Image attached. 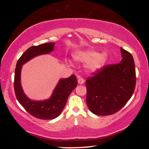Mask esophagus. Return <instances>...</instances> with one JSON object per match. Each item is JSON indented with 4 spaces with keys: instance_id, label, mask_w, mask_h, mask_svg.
Here are the masks:
<instances>
[{
    "instance_id": "34e87169",
    "label": "esophagus",
    "mask_w": 149,
    "mask_h": 149,
    "mask_svg": "<svg viewBox=\"0 0 149 149\" xmlns=\"http://www.w3.org/2000/svg\"><path fill=\"white\" fill-rule=\"evenodd\" d=\"M78 84H83L84 83V78L81 77L80 76H78V79H77Z\"/></svg>"
}]
</instances>
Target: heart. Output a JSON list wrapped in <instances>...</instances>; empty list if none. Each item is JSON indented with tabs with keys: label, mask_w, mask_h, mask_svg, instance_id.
Instances as JSON below:
<instances>
[{
	"label": "heart",
	"mask_w": 149,
	"mask_h": 149,
	"mask_svg": "<svg viewBox=\"0 0 149 149\" xmlns=\"http://www.w3.org/2000/svg\"><path fill=\"white\" fill-rule=\"evenodd\" d=\"M75 60L81 62H90L89 68L91 71L95 72L101 68L108 59V54L106 52L99 54L94 50L79 51L74 54Z\"/></svg>",
	"instance_id": "1"
}]
</instances>
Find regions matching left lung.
<instances>
[{
    "label": "left lung",
    "instance_id": "obj_1",
    "mask_svg": "<svg viewBox=\"0 0 149 149\" xmlns=\"http://www.w3.org/2000/svg\"><path fill=\"white\" fill-rule=\"evenodd\" d=\"M120 63L104 65L86 80V102L90 111L99 116L114 114L126 104L134 92L136 74L132 55L120 48Z\"/></svg>",
    "mask_w": 149,
    "mask_h": 149
}]
</instances>
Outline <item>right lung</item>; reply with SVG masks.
Segmentation results:
<instances>
[{
	"label": "right lung",
	"mask_w": 149,
	"mask_h": 149,
	"mask_svg": "<svg viewBox=\"0 0 149 149\" xmlns=\"http://www.w3.org/2000/svg\"><path fill=\"white\" fill-rule=\"evenodd\" d=\"M54 45V42H47L29 47L17 60L15 70L14 86L17 100L27 112L41 120H52L58 116L66 104L70 94L77 84L76 77L73 74L59 81L49 99L35 101L30 100L25 95L21 85L22 65L35 56L51 52Z\"/></svg>",
	"instance_id": "add662e5"
}]
</instances>
